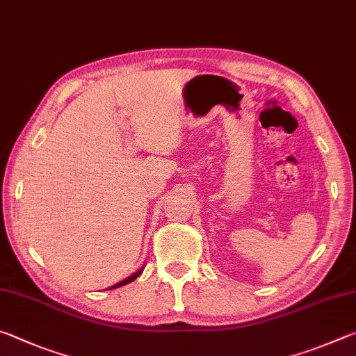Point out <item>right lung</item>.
I'll list each match as a JSON object with an SVG mask.
<instances>
[{"label":"right lung","mask_w":356,"mask_h":356,"mask_svg":"<svg viewBox=\"0 0 356 356\" xmlns=\"http://www.w3.org/2000/svg\"><path fill=\"white\" fill-rule=\"evenodd\" d=\"M143 273V268H140L138 270L136 273H134L131 276H129V278H125L124 281H120V282H118V284H114V286H111L110 289H116V287H120V286H125V284H129V282H131V281H135L138 276H140Z\"/></svg>","instance_id":"1"}]
</instances>
